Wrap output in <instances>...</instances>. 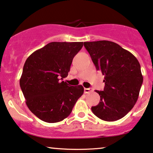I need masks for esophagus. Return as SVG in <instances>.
<instances>
[{"instance_id": "obj_1", "label": "esophagus", "mask_w": 153, "mask_h": 153, "mask_svg": "<svg viewBox=\"0 0 153 153\" xmlns=\"http://www.w3.org/2000/svg\"><path fill=\"white\" fill-rule=\"evenodd\" d=\"M84 91H85V94H88L89 92H91L92 90H91V89H90V88H85Z\"/></svg>"}]
</instances>
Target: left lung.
Returning a JSON list of instances; mask_svg holds the SVG:
<instances>
[{
    "mask_svg": "<svg viewBox=\"0 0 153 153\" xmlns=\"http://www.w3.org/2000/svg\"><path fill=\"white\" fill-rule=\"evenodd\" d=\"M84 46L97 70L104 75L103 91L96 90L100 102L91 111L102 120H118L137 101L143 80L139 62L129 51L108 40L85 42Z\"/></svg>",
    "mask_w": 153,
    "mask_h": 153,
    "instance_id": "obj_1",
    "label": "left lung"
}]
</instances>
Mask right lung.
Wrapping results in <instances>:
<instances>
[{
	"mask_svg": "<svg viewBox=\"0 0 153 153\" xmlns=\"http://www.w3.org/2000/svg\"><path fill=\"white\" fill-rule=\"evenodd\" d=\"M82 46L83 42H52L26 59L20 87L26 105L41 120L62 121L84 93L82 85L70 86L60 80L68 76L73 59Z\"/></svg>",
	"mask_w": 153,
	"mask_h": 153,
	"instance_id": "add662e5",
	"label": "right lung"
}]
</instances>
